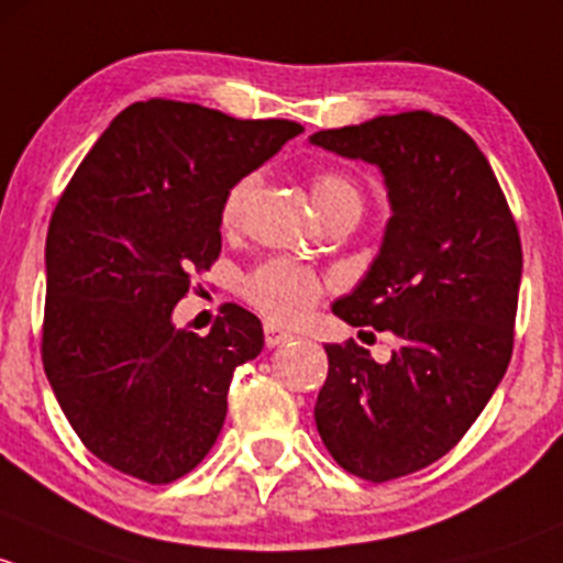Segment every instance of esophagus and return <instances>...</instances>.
<instances>
[{
    "instance_id": "1",
    "label": "esophagus",
    "mask_w": 563,
    "mask_h": 563,
    "mask_svg": "<svg viewBox=\"0 0 563 563\" xmlns=\"http://www.w3.org/2000/svg\"><path fill=\"white\" fill-rule=\"evenodd\" d=\"M263 333H265V346H279V344H284V341L292 339V333H287V330H282L279 324H274V322H265Z\"/></svg>"
}]
</instances>
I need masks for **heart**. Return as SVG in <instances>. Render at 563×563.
I'll return each mask as SVG.
<instances>
[{
  "mask_svg": "<svg viewBox=\"0 0 563 563\" xmlns=\"http://www.w3.org/2000/svg\"><path fill=\"white\" fill-rule=\"evenodd\" d=\"M254 187H257V178L243 176L224 192L222 208H219V222L224 230L239 228ZM309 187L324 219H333L346 211L361 213L363 192L346 173L320 170L311 176ZM324 292H328V282L317 271L284 257L265 260L241 279V298L254 311L279 324L303 322Z\"/></svg>",
  "mask_w": 563,
  "mask_h": 563,
  "instance_id": "obj_1",
  "label": "heart"
}]
</instances>
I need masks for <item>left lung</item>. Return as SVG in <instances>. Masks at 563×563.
<instances>
[{"label":"left lung","mask_w":563,"mask_h":563,"mask_svg":"<svg viewBox=\"0 0 563 563\" xmlns=\"http://www.w3.org/2000/svg\"><path fill=\"white\" fill-rule=\"evenodd\" d=\"M311 143L379 167L390 197L379 254L333 311L393 333V357L328 344L314 407L333 461L387 483L448 455L494 396L512 357L523 249L488 159L444 115H376Z\"/></svg>","instance_id":"8db88e82"}]
</instances>
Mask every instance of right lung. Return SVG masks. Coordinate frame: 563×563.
Segmentation results:
<instances>
[{
	"instance_id": "1",
	"label": "right lung",
	"mask_w": 563,
	"mask_h": 563,
	"mask_svg": "<svg viewBox=\"0 0 563 563\" xmlns=\"http://www.w3.org/2000/svg\"><path fill=\"white\" fill-rule=\"evenodd\" d=\"M300 132L287 119L132 102L56 202L43 368L80 442L115 472L167 485L217 442L230 382L263 350V324L228 303L197 335L170 322L173 306L222 252L224 192Z\"/></svg>"
}]
</instances>
